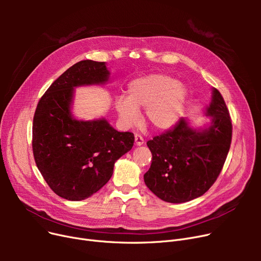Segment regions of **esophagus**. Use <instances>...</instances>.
I'll return each instance as SVG.
<instances>
[{"instance_id": "1", "label": "esophagus", "mask_w": 261, "mask_h": 261, "mask_svg": "<svg viewBox=\"0 0 261 261\" xmlns=\"http://www.w3.org/2000/svg\"><path fill=\"white\" fill-rule=\"evenodd\" d=\"M134 140H135V144L138 146H142L145 143V140L141 134H135L134 136Z\"/></svg>"}]
</instances>
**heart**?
I'll return each instance as SVG.
<instances>
[{
    "mask_svg": "<svg viewBox=\"0 0 261 261\" xmlns=\"http://www.w3.org/2000/svg\"><path fill=\"white\" fill-rule=\"evenodd\" d=\"M187 90L181 82L165 74H150L132 80L128 97L118 96L115 109L120 119L132 125L139 117V109L146 108L147 121L158 130L171 128L183 114Z\"/></svg>",
    "mask_w": 261,
    "mask_h": 261,
    "instance_id": "obj_1",
    "label": "heart"
}]
</instances>
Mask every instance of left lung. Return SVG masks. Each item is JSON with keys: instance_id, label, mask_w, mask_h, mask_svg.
I'll list each match as a JSON object with an SVG mask.
<instances>
[{"instance_id": "left-lung-1", "label": "left lung", "mask_w": 261, "mask_h": 261, "mask_svg": "<svg viewBox=\"0 0 261 261\" xmlns=\"http://www.w3.org/2000/svg\"><path fill=\"white\" fill-rule=\"evenodd\" d=\"M206 115L208 128L196 130L181 118L175 126L147 142L152 153L144 174L147 187L169 203L196 199L213 186L220 174L231 143L232 125L221 93L213 90Z\"/></svg>"}]
</instances>
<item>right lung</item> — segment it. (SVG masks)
<instances>
[{
  "label": "right lung",
  "instance_id": "obj_1",
  "mask_svg": "<svg viewBox=\"0 0 261 261\" xmlns=\"http://www.w3.org/2000/svg\"><path fill=\"white\" fill-rule=\"evenodd\" d=\"M105 62L82 60L71 66L40 98L33 122V152L39 171L55 194L79 201L111 179L114 163L134 143V134L118 132L106 119L72 117L74 88L105 84Z\"/></svg>",
  "mask_w": 261,
  "mask_h": 261
}]
</instances>
